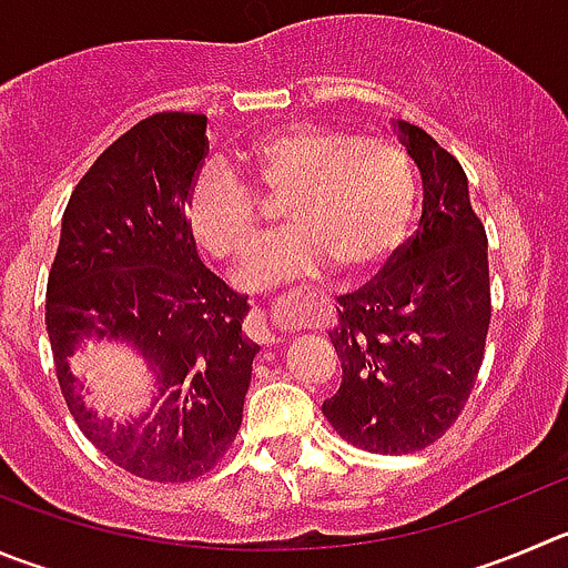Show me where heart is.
<instances>
[{"label": "heart", "instance_id": "obj_1", "mask_svg": "<svg viewBox=\"0 0 568 568\" xmlns=\"http://www.w3.org/2000/svg\"><path fill=\"white\" fill-rule=\"evenodd\" d=\"M254 190L283 204V237L257 248L235 274L246 291L314 277L327 263L356 277L384 263L409 232L415 171L395 142L327 125H288L237 153ZM195 243L221 263H237L260 241L252 190L221 162L195 176L187 199Z\"/></svg>", "mask_w": 568, "mask_h": 568}]
</instances>
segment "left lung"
Returning a JSON list of instances; mask_svg holds the SVG:
<instances>
[{
    "instance_id": "left-lung-1",
    "label": "left lung",
    "mask_w": 568,
    "mask_h": 568,
    "mask_svg": "<svg viewBox=\"0 0 568 568\" xmlns=\"http://www.w3.org/2000/svg\"><path fill=\"white\" fill-rule=\"evenodd\" d=\"M395 129L420 173V224L375 280L338 296L331 342L342 386L322 404L338 437L392 457L454 426L490 325L487 235L463 164L417 125Z\"/></svg>"
}]
</instances>
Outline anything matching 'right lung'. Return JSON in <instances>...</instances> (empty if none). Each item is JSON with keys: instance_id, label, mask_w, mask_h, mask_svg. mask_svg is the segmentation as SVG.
I'll use <instances>...</instances> for the list:
<instances>
[{"instance_id": "obj_1", "label": "right lung", "mask_w": 568, "mask_h": 568, "mask_svg": "<svg viewBox=\"0 0 568 568\" xmlns=\"http://www.w3.org/2000/svg\"><path fill=\"white\" fill-rule=\"evenodd\" d=\"M206 116L162 111L111 142L69 195L47 280V333L69 412L100 454L151 481L219 463L243 420L257 344L248 296L201 263L184 206L204 164ZM87 337L129 343L154 375L129 424L82 404L68 356Z\"/></svg>"}]
</instances>
